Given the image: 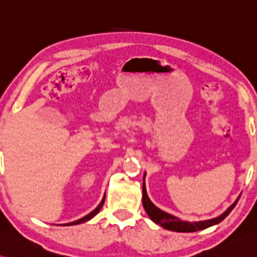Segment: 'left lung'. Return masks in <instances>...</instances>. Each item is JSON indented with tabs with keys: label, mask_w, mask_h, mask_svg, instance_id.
I'll use <instances>...</instances> for the list:
<instances>
[{
	"label": "left lung",
	"mask_w": 257,
	"mask_h": 257,
	"mask_svg": "<svg viewBox=\"0 0 257 257\" xmlns=\"http://www.w3.org/2000/svg\"><path fill=\"white\" fill-rule=\"evenodd\" d=\"M145 177H146V172L144 175V184H142V204H144L145 210L149 216V218H151L154 223L159 224L160 226L167 228V230H170V231L196 232V231L204 230V228L207 227H210L212 225L218 224L222 222L225 217L230 214L232 209L235 207V204L238 203V200L240 199V195H239L238 199H236L234 202L232 203L231 206L218 217H215V218H211V219H206V220H199V222H186V220H181L178 218V217L170 215L168 212L161 210L160 208H157L155 204L152 202L151 199L148 197L147 189H146Z\"/></svg>",
	"instance_id": "left-lung-1"
}]
</instances>
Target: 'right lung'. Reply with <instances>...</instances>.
Listing matches in <instances>:
<instances>
[{"label": "right lung", "instance_id": "obj_1", "mask_svg": "<svg viewBox=\"0 0 257 257\" xmlns=\"http://www.w3.org/2000/svg\"><path fill=\"white\" fill-rule=\"evenodd\" d=\"M104 199H105V194L103 195V199H102V201H101V203L98 204V206L94 209V210L92 211V212H89L88 215H86V216H84L82 217V218H80V219H78V220H74V222H71V223H66V224H63V226H70V225H78V224H81V223H85V222H87V220H89V219H92L94 216L95 215H97V212L101 210V208H102V206H103V203H104Z\"/></svg>", "mask_w": 257, "mask_h": 257}]
</instances>
